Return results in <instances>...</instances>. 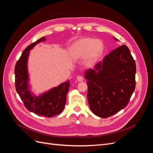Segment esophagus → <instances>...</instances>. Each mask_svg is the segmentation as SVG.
I'll return each instance as SVG.
<instances>
[{"label": "esophagus", "instance_id": "obj_1", "mask_svg": "<svg viewBox=\"0 0 153 153\" xmlns=\"http://www.w3.org/2000/svg\"><path fill=\"white\" fill-rule=\"evenodd\" d=\"M76 79L78 82H82L83 80H84V78H83L82 76H78L76 77Z\"/></svg>", "mask_w": 153, "mask_h": 153}]
</instances>
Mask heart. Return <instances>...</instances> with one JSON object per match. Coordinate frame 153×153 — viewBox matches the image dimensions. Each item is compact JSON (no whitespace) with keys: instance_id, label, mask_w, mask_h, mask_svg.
Here are the masks:
<instances>
[{"instance_id":"heart-1","label":"heart","mask_w":153,"mask_h":153,"mask_svg":"<svg viewBox=\"0 0 153 153\" xmlns=\"http://www.w3.org/2000/svg\"><path fill=\"white\" fill-rule=\"evenodd\" d=\"M104 48V44L101 40L84 38L72 44L69 50V54L71 59L75 61L85 57L87 62H91L102 55Z\"/></svg>"}]
</instances>
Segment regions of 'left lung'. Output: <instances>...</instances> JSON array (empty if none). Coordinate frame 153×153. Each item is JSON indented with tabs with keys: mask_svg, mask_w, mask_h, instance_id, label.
I'll list each match as a JSON object with an SVG mask.
<instances>
[{
	"mask_svg": "<svg viewBox=\"0 0 153 153\" xmlns=\"http://www.w3.org/2000/svg\"><path fill=\"white\" fill-rule=\"evenodd\" d=\"M135 62L125 45L106 55L94 69L86 70L87 100L92 112L106 118L126 107L135 89Z\"/></svg>",
	"mask_w": 153,
	"mask_h": 153,
	"instance_id": "1",
	"label": "left lung"
}]
</instances>
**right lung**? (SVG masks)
<instances>
[{
	"label": "right lung",
	"instance_id": "right-lung-1",
	"mask_svg": "<svg viewBox=\"0 0 153 153\" xmlns=\"http://www.w3.org/2000/svg\"><path fill=\"white\" fill-rule=\"evenodd\" d=\"M45 40V37H43L29 45L24 50L15 68V87L27 110L36 115L52 117L61 114L64 110L70 82L67 80L38 96L34 95L30 91L27 69L29 51L35 45Z\"/></svg>",
	"mask_w": 153,
	"mask_h": 153
}]
</instances>
